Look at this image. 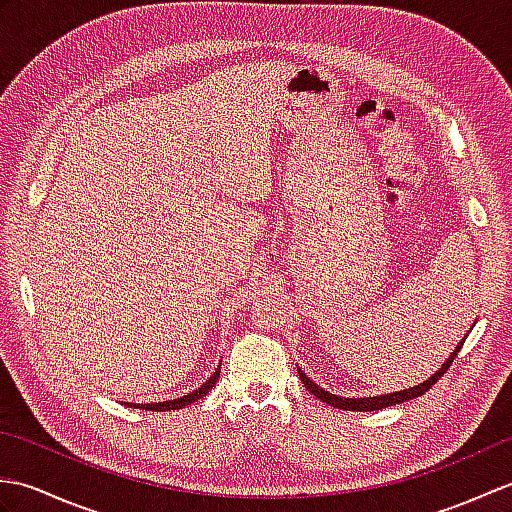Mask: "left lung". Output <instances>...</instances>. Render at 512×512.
<instances>
[{
    "instance_id": "obj_1",
    "label": "left lung",
    "mask_w": 512,
    "mask_h": 512,
    "mask_svg": "<svg viewBox=\"0 0 512 512\" xmlns=\"http://www.w3.org/2000/svg\"><path fill=\"white\" fill-rule=\"evenodd\" d=\"M464 341L455 347V350L451 352V356L447 358V363H444L436 374H433L429 380H424V383L411 387V389H402V391H394V394H385V396H369V398H341V396H334L330 394V391H325L323 387H319L317 383H312V380L301 372V369L297 367L299 372V378L303 387H306L312 396H317L319 400L328 402V405L336 407V409H345V411H374V409H385V407H391V405H398V402H405V400H411V398H418L422 396L424 391L431 389L433 385L438 383V380L444 376V372H447L449 365L453 363V358L458 356V352L462 350Z\"/></svg>"
}]
</instances>
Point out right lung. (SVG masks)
<instances>
[{
	"mask_svg": "<svg viewBox=\"0 0 512 512\" xmlns=\"http://www.w3.org/2000/svg\"><path fill=\"white\" fill-rule=\"evenodd\" d=\"M217 378H220V367L215 369L213 372V376L206 380V383H202L198 389H193L191 394H187V396H182V398H176V400H162V402H147V405H136V402H127L129 407H136V409H145V411H171V409H182V407H187V405H191V402H195V400H200L202 396H206L209 394V389H213L215 387V383H217Z\"/></svg>",
	"mask_w": 512,
	"mask_h": 512,
	"instance_id": "1",
	"label": "right lung"
}]
</instances>
